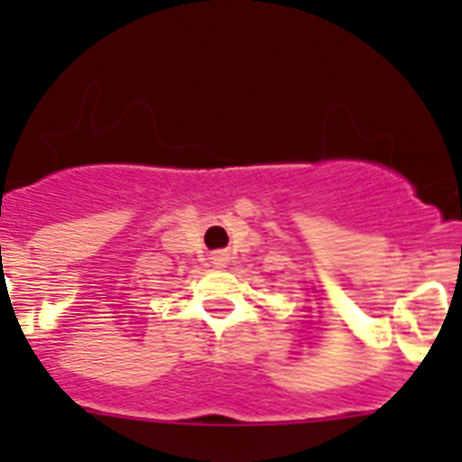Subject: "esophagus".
I'll use <instances>...</instances> for the list:
<instances>
[{"instance_id": "obj_1", "label": "esophagus", "mask_w": 462, "mask_h": 462, "mask_svg": "<svg viewBox=\"0 0 462 462\" xmlns=\"http://www.w3.org/2000/svg\"><path fill=\"white\" fill-rule=\"evenodd\" d=\"M226 261H228V256L224 254V252H215V254H212V263H215V266H226Z\"/></svg>"}]
</instances>
